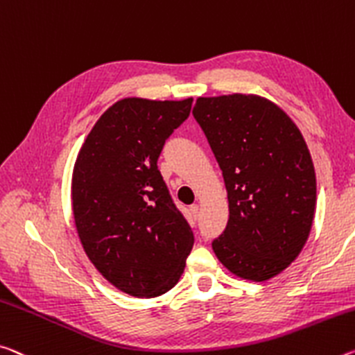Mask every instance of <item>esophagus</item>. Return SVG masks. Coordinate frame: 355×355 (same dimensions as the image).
<instances>
[{
	"instance_id": "34e87169",
	"label": "esophagus",
	"mask_w": 355,
	"mask_h": 355,
	"mask_svg": "<svg viewBox=\"0 0 355 355\" xmlns=\"http://www.w3.org/2000/svg\"><path fill=\"white\" fill-rule=\"evenodd\" d=\"M189 211H191V215H193L194 219L199 218V205H198V204L191 205V207H189Z\"/></svg>"
}]
</instances>
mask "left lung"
Masks as SVG:
<instances>
[{"label":"left lung","mask_w":355,"mask_h":355,"mask_svg":"<svg viewBox=\"0 0 355 355\" xmlns=\"http://www.w3.org/2000/svg\"><path fill=\"white\" fill-rule=\"evenodd\" d=\"M193 115L227 189L229 221L213 251L240 278L277 277L313 226L316 173L305 139L283 109L257 94L198 98Z\"/></svg>","instance_id":"obj_1"}]
</instances>
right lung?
I'll return each mask as SVG.
<instances>
[{
    "instance_id": "right-lung-1",
    "label": "right lung",
    "mask_w": 355,
    "mask_h": 355,
    "mask_svg": "<svg viewBox=\"0 0 355 355\" xmlns=\"http://www.w3.org/2000/svg\"><path fill=\"white\" fill-rule=\"evenodd\" d=\"M193 98H125L101 115L72 172V213L98 272L132 297H157L178 283L194 235L157 171L166 140Z\"/></svg>"
}]
</instances>
